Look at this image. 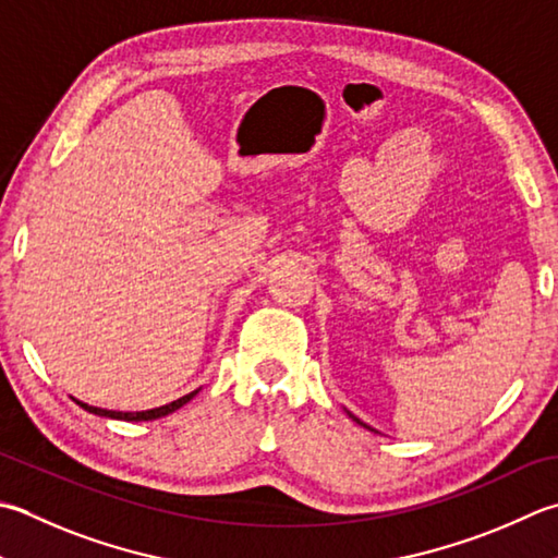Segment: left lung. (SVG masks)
<instances>
[{
  "mask_svg": "<svg viewBox=\"0 0 558 558\" xmlns=\"http://www.w3.org/2000/svg\"><path fill=\"white\" fill-rule=\"evenodd\" d=\"M351 418H353V421H355L357 425H363V428H367V430H373V428H369V425H367V423H363V421H360V418H355V416H353V413H351Z\"/></svg>",
  "mask_w": 558,
  "mask_h": 558,
  "instance_id": "1",
  "label": "left lung"
}]
</instances>
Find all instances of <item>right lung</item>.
<instances>
[{
    "label": "right lung",
    "instance_id": "obj_1",
    "mask_svg": "<svg viewBox=\"0 0 558 558\" xmlns=\"http://www.w3.org/2000/svg\"><path fill=\"white\" fill-rule=\"evenodd\" d=\"M195 395H198V389L191 391V395H185L177 401L167 403V407H159V409H149V411H137V413H125V411H108V409H96V407H89V403H82L76 401L84 411L89 413H96V416H106V418H118V421H155V418H161V416H169V413H173L177 409H181L183 403H189Z\"/></svg>",
    "mask_w": 558,
    "mask_h": 558
}]
</instances>
